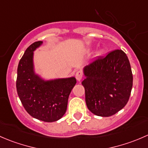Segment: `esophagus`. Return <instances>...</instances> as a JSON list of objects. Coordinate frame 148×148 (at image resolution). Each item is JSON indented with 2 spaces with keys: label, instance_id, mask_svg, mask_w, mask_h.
Segmentation results:
<instances>
[{
  "label": "esophagus",
  "instance_id": "esophagus-1",
  "mask_svg": "<svg viewBox=\"0 0 148 148\" xmlns=\"http://www.w3.org/2000/svg\"><path fill=\"white\" fill-rule=\"evenodd\" d=\"M82 77H83V74L81 71H77V72H76L75 77H76V79H77V81H79V82L81 81V79H82Z\"/></svg>",
  "mask_w": 148,
  "mask_h": 148
}]
</instances>
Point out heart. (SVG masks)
<instances>
[{
  "label": "heart",
  "mask_w": 148,
  "mask_h": 148,
  "mask_svg": "<svg viewBox=\"0 0 148 148\" xmlns=\"http://www.w3.org/2000/svg\"><path fill=\"white\" fill-rule=\"evenodd\" d=\"M102 53H103L102 51H98L97 53V56H101V55H102Z\"/></svg>",
  "instance_id": "heart-1"
}]
</instances>
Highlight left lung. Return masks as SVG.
I'll list each match as a JSON object with an SVG mask.
<instances>
[{"instance_id":"1","label":"left lung","mask_w":148,"mask_h":148,"mask_svg":"<svg viewBox=\"0 0 148 148\" xmlns=\"http://www.w3.org/2000/svg\"><path fill=\"white\" fill-rule=\"evenodd\" d=\"M88 109L95 115L110 117L127 104L132 87L130 64L126 53L116 49L105 57L98 56L84 69Z\"/></svg>"}]
</instances>
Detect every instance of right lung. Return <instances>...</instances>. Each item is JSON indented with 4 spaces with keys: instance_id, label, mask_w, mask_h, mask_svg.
I'll use <instances>...</instances> for the list:
<instances>
[{
    "instance_id": "1",
    "label": "right lung",
    "mask_w": 148,
    "mask_h": 148,
    "mask_svg": "<svg viewBox=\"0 0 148 148\" xmlns=\"http://www.w3.org/2000/svg\"><path fill=\"white\" fill-rule=\"evenodd\" d=\"M43 41L33 43L26 49L17 69L16 89L26 112L44 122L59 120L65 114L69 96L77 83L74 77L44 81L35 74L33 56Z\"/></svg>"
}]
</instances>
